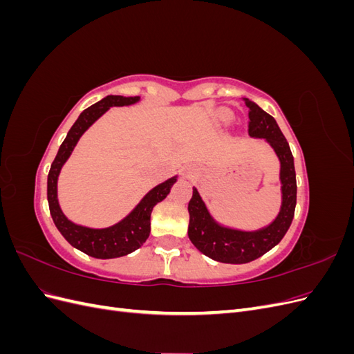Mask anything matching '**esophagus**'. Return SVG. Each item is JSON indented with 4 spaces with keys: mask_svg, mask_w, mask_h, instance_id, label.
Wrapping results in <instances>:
<instances>
[{
    "mask_svg": "<svg viewBox=\"0 0 354 354\" xmlns=\"http://www.w3.org/2000/svg\"><path fill=\"white\" fill-rule=\"evenodd\" d=\"M186 176H187L189 178H192V177L196 176V173H195V171H192V169H187V171H186Z\"/></svg>",
    "mask_w": 354,
    "mask_h": 354,
    "instance_id": "34e87169",
    "label": "esophagus"
}]
</instances>
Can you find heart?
<instances>
[{
	"label": "heart",
	"mask_w": 354,
	"mask_h": 354,
	"mask_svg": "<svg viewBox=\"0 0 354 354\" xmlns=\"http://www.w3.org/2000/svg\"><path fill=\"white\" fill-rule=\"evenodd\" d=\"M223 118H224V120H229V118H230V116H229V115L226 113V115H223Z\"/></svg>",
	"instance_id": "1"
}]
</instances>
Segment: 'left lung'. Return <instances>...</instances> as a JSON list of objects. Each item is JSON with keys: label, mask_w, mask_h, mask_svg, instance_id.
Wrapping results in <instances>:
<instances>
[{"label": "left lung", "mask_w": 354, "mask_h": 354, "mask_svg": "<svg viewBox=\"0 0 354 354\" xmlns=\"http://www.w3.org/2000/svg\"><path fill=\"white\" fill-rule=\"evenodd\" d=\"M245 104L250 109V136L254 138H264L281 162L279 180L282 202L279 212L270 224L261 229L241 230L224 226L214 218L196 187H194V195L187 207V233L192 243L203 255L229 264L254 261L279 243L291 226L297 205L294 156L285 136L274 118L264 112L259 104L250 99H245Z\"/></svg>", "instance_id": "obj_1"}]
</instances>
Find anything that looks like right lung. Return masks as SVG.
I'll use <instances>...</instances> for the list:
<instances>
[{
    "instance_id": "obj_1",
    "label": "right lung",
    "mask_w": 354,
    "mask_h": 354,
    "mask_svg": "<svg viewBox=\"0 0 354 354\" xmlns=\"http://www.w3.org/2000/svg\"><path fill=\"white\" fill-rule=\"evenodd\" d=\"M137 102H140V95H134V97L106 95L104 99L85 109L78 116V120L75 121V124L71 127L66 138L60 145L59 152L55 160H53L48 173L47 199L53 221H55L56 227L63 234V238H65L73 248H77L90 257H94V259H118V257L128 255L140 248L149 238V233H151V214L153 211V207L158 202L164 201L168 196L171 187H173V185L178 178V176H174L165 180L164 183H159L152 190H149L128 216H125L121 221H118L116 224L109 227L94 229L81 226V224L71 221L65 216V212L62 211L57 199L59 174L62 171V167L65 165V162L72 155L81 136L87 131L103 113L108 112L112 106H130Z\"/></svg>"
}]
</instances>
